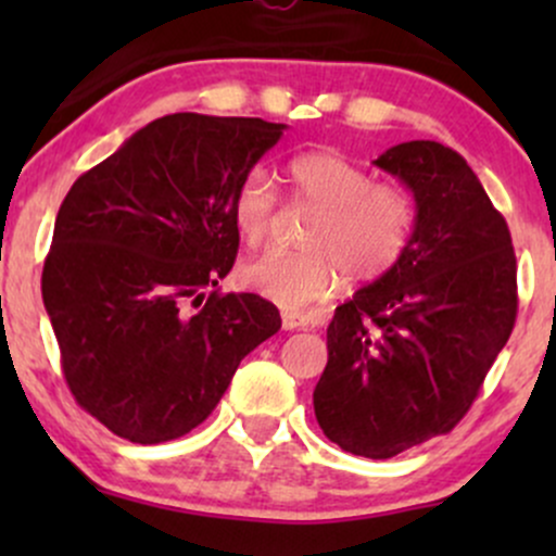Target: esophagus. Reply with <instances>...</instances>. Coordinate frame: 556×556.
<instances>
[{
	"label": "esophagus",
	"instance_id": "1",
	"mask_svg": "<svg viewBox=\"0 0 556 556\" xmlns=\"http://www.w3.org/2000/svg\"><path fill=\"white\" fill-rule=\"evenodd\" d=\"M308 327V318H305L303 314H282V329L287 331H295V329H305Z\"/></svg>",
	"mask_w": 556,
	"mask_h": 556
}]
</instances>
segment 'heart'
Instances as JSON below:
<instances>
[{"label":"heart","mask_w":556,"mask_h":556,"mask_svg":"<svg viewBox=\"0 0 556 556\" xmlns=\"http://www.w3.org/2000/svg\"><path fill=\"white\" fill-rule=\"evenodd\" d=\"M292 201L318 216L305 229V253L269 251L240 266V285L285 311L334 295L344 274L355 282L387 277L405 256L416 227L410 195L379 185L368 169L331 151H308L290 162ZM277 190L264 169L242 177L232 198V227L248 245L269 238Z\"/></svg>","instance_id":"1"}]
</instances>
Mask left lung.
<instances>
[{
    "instance_id": "left-lung-1",
    "label": "left lung",
    "mask_w": 556,
    "mask_h": 556,
    "mask_svg": "<svg viewBox=\"0 0 556 556\" xmlns=\"http://www.w3.org/2000/svg\"><path fill=\"white\" fill-rule=\"evenodd\" d=\"M416 201L405 256L355 292L327 329L314 410L329 442L387 460L452 431L513 334L518 266L476 172L437 140L376 159Z\"/></svg>"
}]
</instances>
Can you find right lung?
Masks as SVG:
<instances>
[{"label": "right lung", "instance_id": "add662e5", "mask_svg": "<svg viewBox=\"0 0 556 556\" xmlns=\"http://www.w3.org/2000/svg\"><path fill=\"white\" fill-rule=\"evenodd\" d=\"M285 127L167 114L62 201L43 308L70 392L117 437L159 444L195 429L240 361L282 327L269 300L214 287L238 256L235 190Z\"/></svg>", "mask_w": 556, "mask_h": 556}]
</instances>
